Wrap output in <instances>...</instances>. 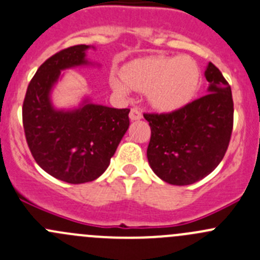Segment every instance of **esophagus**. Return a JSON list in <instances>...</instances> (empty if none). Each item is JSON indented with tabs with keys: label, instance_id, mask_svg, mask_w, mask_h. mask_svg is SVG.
I'll return each mask as SVG.
<instances>
[{
	"label": "esophagus",
	"instance_id": "obj_1",
	"mask_svg": "<svg viewBox=\"0 0 260 260\" xmlns=\"http://www.w3.org/2000/svg\"><path fill=\"white\" fill-rule=\"evenodd\" d=\"M130 120L131 121H136V120H140L141 117H143V114H141V111L139 109H136V107H133V109L130 110Z\"/></svg>",
	"mask_w": 260,
	"mask_h": 260
}]
</instances>
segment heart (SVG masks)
Returning a JSON list of instances; mask_svg holds the SVG:
<instances>
[{
	"mask_svg": "<svg viewBox=\"0 0 260 260\" xmlns=\"http://www.w3.org/2000/svg\"><path fill=\"white\" fill-rule=\"evenodd\" d=\"M201 71L188 56L154 55L135 59L122 71V78L112 76V88L122 96L130 88L146 91L148 101L159 111H176L196 94Z\"/></svg>",
	"mask_w": 260,
	"mask_h": 260,
	"instance_id": "heart-1",
	"label": "heart"
}]
</instances>
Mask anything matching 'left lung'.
Returning a JSON list of instances; mask_svg holds the SVG:
<instances>
[{
    "label": "left lung",
    "instance_id": "8db88e82",
    "mask_svg": "<svg viewBox=\"0 0 260 260\" xmlns=\"http://www.w3.org/2000/svg\"><path fill=\"white\" fill-rule=\"evenodd\" d=\"M207 94L169 114H144L150 125L148 161L167 183L187 186L209 176L228 150L234 122L230 84L212 63Z\"/></svg>",
    "mask_w": 260,
    "mask_h": 260
}]
</instances>
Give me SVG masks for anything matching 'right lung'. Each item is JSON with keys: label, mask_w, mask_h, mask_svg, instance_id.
<instances>
[{"label": "right lung", "mask_w": 260, "mask_h": 260, "mask_svg": "<svg viewBox=\"0 0 260 260\" xmlns=\"http://www.w3.org/2000/svg\"><path fill=\"white\" fill-rule=\"evenodd\" d=\"M89 48L74 45L46 59L22 105L25 136L37 163L54 178L73 184L94 181L106 171L130 125L129 109L93 104L88 97L71 110L51 104L61 71L92 64L86 58Z\"/></svg>", "instance_id": "obj_1"}]
</instances>
